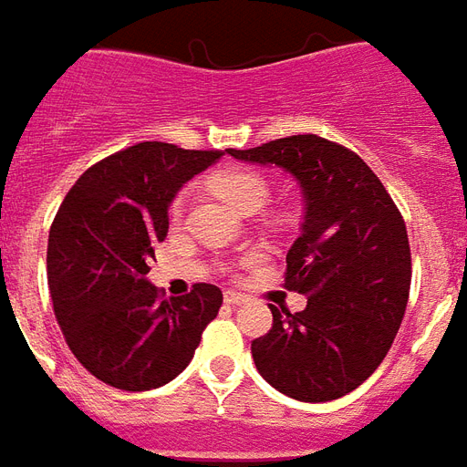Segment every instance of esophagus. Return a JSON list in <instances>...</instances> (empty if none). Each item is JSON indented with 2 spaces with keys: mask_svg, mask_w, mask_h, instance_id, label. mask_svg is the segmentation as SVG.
<instances>
[{
  "mask_svg": "<svg viewBox=\"0 0 467 467\" xmlns=\"http://www.w3.org/2000/svg\"><path fill=\"white\" fill-rule=\"evenodd\" d=\"M223 298H226V304L229 306H244L248 301L246 296L236 294V291H226V296H223Z\"/></svg>",
  "mask_w": 467,
  "mask_h": 467,
  "instance_id": "34e87169",
  "label": "esophagus"
}]
</instances>
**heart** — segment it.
Masks as SVG:
<instances>
[{"mask_svg":"<svg viewBox=\"0 0 467 467\" xmlns=\"http://www.w3.org/2000/svg\"><path fill=\"white\" fill-rule=\"evenodd\" d=\"M213 192L229 199L236 209H261L268 201V183L261 173L251 171V169H241V166H231L223 171L213 173L211 179Z\"/></svg>","mask_w":467,"mask_h":467,"instance_id":"obj_1","label":"heart"}]
</instances>
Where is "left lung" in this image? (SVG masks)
Segmentation results:
<instances>
[{"label":"left lung","mask_w":467,"mask_h":467,"mask_svg":"<svg viewBox=\"0 0 467 467\" xmlns=\"http://www.w3.org/2000/svg\"><path fill=\"white\" fill-rule=\"evenodd\" d=\"M234 159L278 166L304 193L301 236L285 254V288L304 311L275 308L251 343L266 383L304 403L346 396L383 363L410 291L406 221L358 154L316 134L275 139Z\"/></svg>","instance_id":"obj_1"}]
</instances>
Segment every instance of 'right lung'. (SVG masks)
Segmentation results:
<instances>
[{"label":"right lung","mask_w":467,"mask_h":467,"mask_svg":"<svg viewBox=\"0 0 467 467\" xmlns=\"http://www.w3.org/2000/svg\"><path fill=\"white\" fill-rule=\"evenodd\" d=\"M221 156L129 146L81 173L57 211L47 248L54 316L77 360L107 386L136 393L173 380L223 304L211 284L161 301L146 278L171 201Z\"/></svg>","instance_id":"1"}]
</instances>
